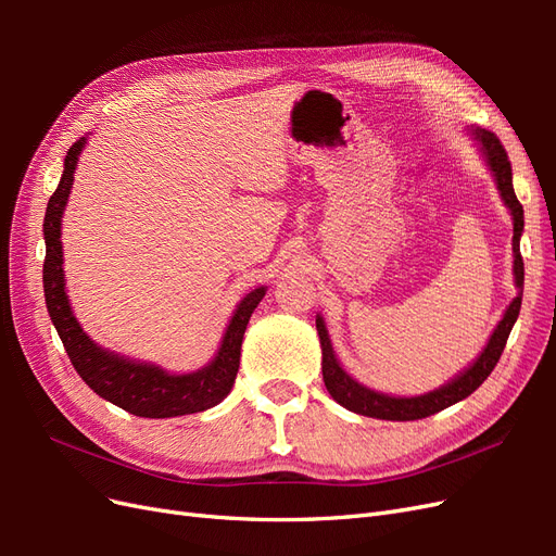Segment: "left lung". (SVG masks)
Wrapping results in <instances>:
<instances>
[{
    "instance_id": "1",
    "label": "left lung",
    "mask_w": 556,
    "mask_h": 556,
    "mask_svg": "<svg viewBox=\"0 0 556 556\" xmlns=\"http://www.w3.org/2000/svg\"><path fill=\"white\" fill-rule=\"evenodd\" d=\"M470 137L478 141L480 153L484 155L486 166H490V172L494 174L503 204L510 208V215H513V255H515L513 274H515V285H517L519 294L510 301L506 313H503V319L496 325L494 333L490 336V341H486L484 350L480 352V357L468 368H464L459 376H454L447 384L439 387V390H433V392L419 394V396L382 394L376 390H368V387H364L362 382L348 376L343 371V366L339 364V359H336V355H333L325 319L317 315L315 327H317V336H319V345H323V378L327 384V392L331 394V399L336 403H341L343 408H348L352 413L376 417V419H392V422H410V419L429 417L433 413L452 406V403L470 396L486 380V376L494 371V366L501 359V352H503V348H506V341L513 331V325L517 323V315L521 308V290H525V262H521V255H519V237H521V231H525V208H521V204L515 197L513 166H510L506 148L501 146L496 134H492L490 129L473 127L470 129Z\"/></svg>"
}]
</instances>
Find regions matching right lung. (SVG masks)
<instances>
[{"label":"right lung","instance_id":"obj_1","mask_svg":"<svg viewBox=\"0 0 556 556\" xmlns=\"http://www.w3.org/2000/svg\"><path fill=\"white\" fill-rule=\"evenodd\" d=\"M88 137H80L64 157V172L58 190L50 197L43 217L46 262H43V294L50 319L60 333V341L70 355L76 374L86 380L92 392L111 401L137 417H178L201 413L217 406L233 387L241 362V343L252 311L257 308L266 288L252 290L241 299L233 311L217 355L204 368L192 374H166L164 368L146 362H134L99 348L90 336L80 329L72 311L70 296L64 290L62 271V213L74 185L80 150Z\"/></svg>","mask_w":556,"mask_h":556}]
</instances>
